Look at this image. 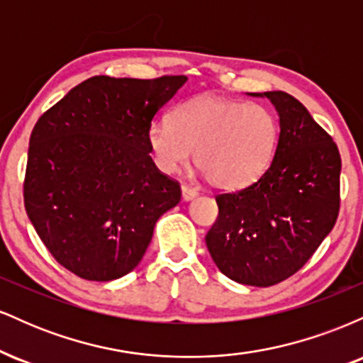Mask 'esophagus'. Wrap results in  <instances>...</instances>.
<instances>
[{
    "mask_svg": "<svg viewBox=\"0 0 363 363\" xmlns=\"http://www.w3.org/2000/svg\"><path fill=\"white\" fill-rule=\"evenodd\" d=\"M181 196H182V201H191V199H194L198 193H196V189L189 186H182L181 187Z\"/></svg>",
    "mask_w": 363,
    "mask_h": 363,
    "instance_id": "obj_1",
    "label": "esophagus"
}]
</instances>
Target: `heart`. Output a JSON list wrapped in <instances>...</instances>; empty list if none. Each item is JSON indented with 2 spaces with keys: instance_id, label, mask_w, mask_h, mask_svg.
Segmentation results:
<instances>
[{
  "instance_id": "b5f03b06",
  "label": "heart",
  "mask_w": 363,
  "mask_h": 363,
  "mask_svg": "<svg viewBox=\"0 0 363 363\" xmlns=\"http://www.w3.org/2000/svg\"><path fill=\"white\" fill-rule=\"evenodd\" d=\"M278 121L259 104L198 95L169 121H153L147 140L157 167L176 174L191 160L218 189H240L264 172L278 143Z\"/></svg>"
}]
</instances>
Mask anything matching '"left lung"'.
Here are the masks:
<instances>
[{
  "label": "left lung",
  "instance_id": "obj_1",
  "mask_svg": "<svg viewBox=\"0 0 363 363\" xmlns=\"http://www.w3.org/2000/svg\"><path fill=\"white\" fill-rule=\"evenodd\" d=\"M268 99L280 118L272 164L251 186L216 194L218 218L206 234L216 268L242 285L272 286L297 273L335 227L341 158L309 111L285 91Z\"/></svg>",
  "mask_w": 363,
  "mask_h": 363
}]
</instances>
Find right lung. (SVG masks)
Returning <instances> with one entry per match:
<instances>
[{"label": "right lung", "mask_w": 363, "mask_h": 363, "mask_svg": "<svg viewBox=\"0 0 363 363\" xmlns=\"http://www.w3.org/2000/svg\"><path fill=\"white\" fill-rule=\"evenodd\" d=\"M187 77H94L40 116L23 199L37 235L66 269L118 280L140 264L181 187L155 167L147 131Z\"/></svg>", "instance_id": "add662e5"}]
</instances>
